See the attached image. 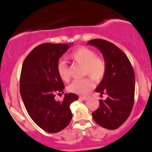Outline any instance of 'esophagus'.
Masks as SVG:
<instances>
[{
  "mask_svg": "<svg viewBox=\"0 0 152 152\" xmlns=\"http://www.w3.org/2000/svg\"><path fill=\"white\" fill-rule=\"evenodd\" d=\"M80 99H82V100H88L89 99V96H80L79 97Z\"/></svg>",
  "mask_w": 152,
  "mask_h": 152,
  "instance_id": "34e87169",
  "label": "esophagus"
}]
</instances>
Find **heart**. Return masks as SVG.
<instances>
[{
  "instance_id": "obj_1",
  "label": "heart",
  "mask_w": 152,
  "mask_h": 152,
  "mask_svg": "<svg viewBox=\"0 0 152 152\" xmlns=\"http://www.w3.org/2000/svg\"><path fill=\"white\" fill-rule=\"evenodd\" d=\"M69 58L84 66L83 74L86 76L88 75L91 76L95 81H101L106 74V64L105 61L97 56L96 53L90 48L79 47L69 54ZM57 72L59 77L64 81H68L70 78L69 69L64 61H60L58 63ZM93 87L94 82L91 78H86L73 81L69 85V91L72 93L84 95Z\"/></svg>"
}]
</instances>
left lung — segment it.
<instances>
[{
	"label": "left lung",
	"instance_id": "left-lung-1",
	"mask_svg": "<svg viewBox=\"0 0 152 152\" xmlns=\"http://www.w3.org/2000/svg\"><path fill=\"white\" fill-rule=\"evenodd\" d=\"M87 44L102 52L106 64V74L95 91L106 94L107 98L99 100V108L92 113V116L101 126L116 129L126 121L134 106L133 67L126 54L114 43L97 38L88 41Z\"/></svg>",
	"mask_w": 152,
	"mask_h": 152
}]
</instances>
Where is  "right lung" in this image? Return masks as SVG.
Masks as SVG:
<instances>
[{
  "label": "right lung",
  "instance_id": "1",
  "mask_svg": "<svg viewBox=\"0 0 152 152\" xmlns=\"http://www.w3.org/2000/svg\"><path fill=\"white\" fill-rule=\"evenodd\" d=\"M71 45H39L26 56L22 66L20 93L24 106L33 121L48 133L60 132L70 124V105L78 99L71 93L65 94L61 102L55 99L56 92L63 94L65 88L57 72V64Z\"/></svg>",
  "mask_w": 152,
  "mask_h": 152
}]
</instances>
